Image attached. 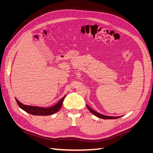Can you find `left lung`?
Returning a JSON list of instances; mask_svg holds the SVG:
<instances>
[{
  "label": "left lung",
  "instance_id": "1",
  "mask_svg": "<svg viewBox=\"0 0 153 153\" xmlns=\"http://www.w3.org/2000/svg\"><path fill=\"white\" fill-rule=\"evenodd\" d=\"M87 107L88 108V109H89L90 110V112L93 114L94 115H96V117H98L99 118H101V119H117L119 118V117H112V116H106V115H103V114H101L98 112H96V111L92 110L91 108H90L89 106L87 105Z\"/></svg>",
  "mask_w": 153,
  "mask_h": 153
}]
</instances>
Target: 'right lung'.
Instances as JSON below:
<instances>
[{"label": "right lung", "instance_id": "1", "mask_svg": "<svg viewBox=\"0 0 153 153\" xmlns=\"http://www.w3.org/2000/svg\"><path fill=\"white\" fill-rule=\"evenodd\" d=\"M65 97L66 96H64L56 105H55L54 106H52V107L49 108H42L39 107V106L25 105L20 103L16 98L15 99L18 106H19V107L25 111L27 113L34 115H50L57 112L60 110V108H61L63 100L65 98Z\"/></svg>", "mask_w": 153, "mask_h": 153}]
</instances>
